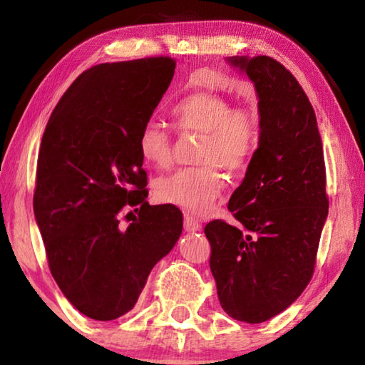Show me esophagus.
<instances>
[{"label": "esophagus", "instance_id": "34e87169", "mask_svg": "<svg viewBox=\"0 0 365 365\" xmlns=\"http://www.w3.org/2000/svg\"><path fill=\"white\" fill-rule=\"evenodd\" d=\"M200 228H201L200 220L193 217V215H190V214L185 215V230H187V232H197Z\"/></svg>", "mask_w": 365, "mask_h": 365}]
</instances>
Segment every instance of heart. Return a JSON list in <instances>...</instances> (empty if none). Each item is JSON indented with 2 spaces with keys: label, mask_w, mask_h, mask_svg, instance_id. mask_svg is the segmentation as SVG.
<instances>
[{
  "label": "heart",
  "mask_w": 365,
  "mask_h": 365,
  "mask_svg": "<svg viewBox=\"0 0 365 365\" xmlns=\"http://www.w3.org/2000/svg\"><path fill=\"white\" fill-rule=\"evenodd\" d=\"M172 119L180 133L202 135L195 156L201 164L160 177L154 183V197L190 214H206L224 185L219 168L242 170L255 154L261 135L259 115L251 108L233 106L215 91H196L175 103ZM138 151L154 168H169L174 145L168 128L156 120L145 122L138 135Z\"/></svg>",
  "instance_id": "obj_1"
}]
</instances>
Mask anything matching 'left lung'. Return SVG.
<instances>
[{"instance_id":"obj_1","label":"left lung","mask_w":365,"mask_h":365,"mask_svg":"<svg viewBox=\"0 0 365 365\" xmlns=\"http://www.w3.org/2000/svg\"><path fill=\"white\" fill-rule=\"evenodd\" d=\"M228 61L255 82L261 135L228 201L238 224L217 219L205 233L222 309L261 324L285 311L312 279L329 214L324 148L312 104L285 66L269 56Z\"/></svg>"}]
</instances>
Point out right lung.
<instances>
[{
	"label": "right lung",
	"instance_id": "add662e5",
	"mask_svg": "<svg viewBox=\"0 0 365 365\" xmlns=\"http://www.w3.org/2000/svg\"><path fill=\"white\" fill-rule=\"evenodd\" d=\"M174 71L169 56L91 67L61 98L43 133L35 219L53 279L90 319L114 320L133 309L182 233L180 209L148 205L138 151L141 127Z\"/></svg>",
	"mask_w": 365,
	"mask_h": 365
}]
</instances>
